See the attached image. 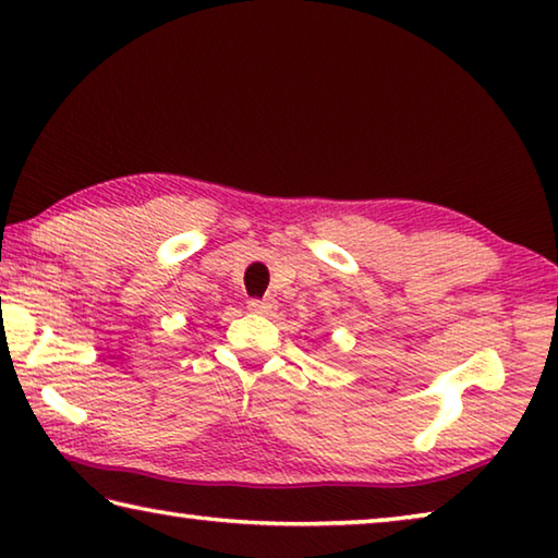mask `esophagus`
Here are the masks:
<instances>
[{
	"mask_svg": "<svg viewBox=\"0 0 558 558\" xmlns=\"http://www.w3.org/2000/svg\"><path fill=\"white\" fill-rule=\"evenodd\" d=\"M247 308L254 311V314L267 316V314H271L274 308H277V301H274V299H252L250 304H247Z\"/></svg>",
	"mask_w": 558,
	"mask_h": 558,
	"instance_id": "obj_1",
	"label": "esophagus"
}]
</instances>
